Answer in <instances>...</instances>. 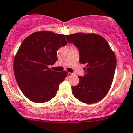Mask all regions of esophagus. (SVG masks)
Returning <instances> with one entry per match:
<instances>
[{
    "label": "esophagus",
    "instance_id": "obj_1",
    "mask_svg": "<svg viewBox=\"0 0 133 133\" xmlns=\"http://www.w3.org/2000/svg\"><path fill=\"white\" fill-rule=\"evenodd\" d=\"M72 76H73V74H72V73H68V78L71 77Z\"/></svg>",
    "mask_w": 133,
    "mask_h": 133
}]
</instances>
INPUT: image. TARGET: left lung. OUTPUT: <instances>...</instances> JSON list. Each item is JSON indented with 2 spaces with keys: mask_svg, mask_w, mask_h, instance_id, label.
I'll return each mask as SVG.
<instances>
[{
  "mask_svg": "<svg viewBox=\"0 0 133 133\" xmlns=\"http://www.w3.org/2000/svg\"><path fill=\"white\" fill-rule=\"evenodd\" d=\"M65 37L78 49L79 62L85 65V75L78 76V84L71 87L73 95L85 104L99 102L108 93L113 80L116 66L115 53L99 35L76 33Z\"/></svg>",
  "mask_w": 133,
  "mask_h": 133,
  "instance_id": "1",
  "label": "left lung"
}]
</instances>
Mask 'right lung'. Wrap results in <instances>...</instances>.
<instances>
[{
	"label": "right lung",
	"instance_id": "1",
	"mask_svg": "<svg viewBox=\"0 0 133 133\" xmlns=\"http://www.w3.org/2000/svg\"><path fill=\"white\" fill-rule=\"evenodd\" d=\"M64 35L50 31L32 33L21 44L13 62L15 76L21 91L29 100L42 104L53 98L66 71L49 66L58 60L57 51L67 44Z\"/></svg>",
	"mask_w": 133,
	"mask_h": 133
}]
</instances>
